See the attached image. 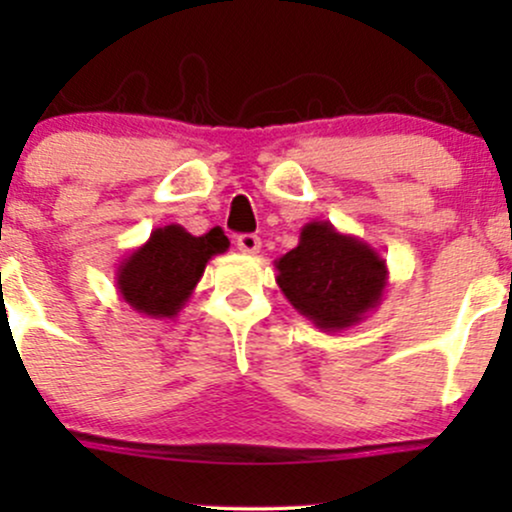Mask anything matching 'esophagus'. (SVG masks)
Returning <instances> with one entry per match:
<instances>
[{"instance_id":"1","label":"esophagus","mask_w":512,"mask_h":512,"mask_svg":"<svg viewBox=\"0 0 512 512\" xmlns=\"http://www.w3.org/2000/svg\"><path fill=\"white\" fill-rule=\"evenodd\" d=\"M238 250L245 252V255H257L262 248V240L255 236V233H243V236H238Z\"/></svg>"}]
</instances>
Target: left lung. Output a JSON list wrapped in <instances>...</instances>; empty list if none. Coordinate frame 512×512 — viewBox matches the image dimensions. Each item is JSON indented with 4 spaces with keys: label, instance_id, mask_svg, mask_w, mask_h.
Masks as SVG:
<instances>
[{
    "label": "left lung",
    "instance_id": "8db88e82",
    "mask_svg": "<svg viewBox=\"0 0 512 512\" xmlns=\"http://www.w3.org/2000/svg\"><path fill=\"white\" fill-rule=\"evenodd\" d=\"M274 267L281 293L325 332L361 325L387 289V264L378 250L339 233L330 221L305 223L296 248L279 257Z\"/></svg>",
    "mask_w": 512,
    "mask_h": 512
}]
</instances>
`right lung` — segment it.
<instances>
[{"instance_id":"obj_1","label":"right lung","mask_w":512,"mask_h":512,"mask_svg":"<svg viewBox=\"0 0 512 512\" xmlns=\"http://www.w3.org/2000/svg\"><path fill=\"white\" fill-rule=\"evenodd\" d=\"M228 245L221 231L192 236L178 223L156 228L144 245L120 262L115 274L117 291L129 308L146 317H178L207 262L226 252Z\"/></svg>"}]
</instances>
